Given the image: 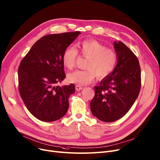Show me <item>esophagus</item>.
I'll use <instances>...</instances> for the list:
<instances>
[{
  "label": "esophagus",
  "instance_id": "1",
  "mask_svg": "<svg viewBox=\"0 0 160 160\" xmlns=\"http://www.w3.org/2000/svg\"><path fill=\"white\" fill-rule=\"evenodd\" d=\"M82 89H83V88H82V86H78V85H77V86H76V90H77V91H80L82 90Z\"/></svg>",
  "mask_w": 160,
  "mask_h": 160
}]
</instances>
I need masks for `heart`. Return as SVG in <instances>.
<instances>
[{
  "label": "heart",
  "mask_w": 160,
  "mask_h": 160,
  "mask_svg": "<svg viewBox=\"0 0 160 160\" xmlns=\"http://www.w3.org/2000/svg\"><path fill=\"white\" fill-rule=\"evenodd\" d=\"M77 49L74 46L66 48L62 55V63L65 68L72 69L75 66L78 52L88 58L86 69L77 70L68 74L69 83L84 86L94 80L96 76L103 79L109 76L114 70L118 57L116 52L94 39H86L77 44Z\"/></svg>",
  "instance_id": "heart-1"
}]
</instances>
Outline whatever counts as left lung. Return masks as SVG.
I'll return each mask as SVG.
<instances>
[{"mask_svg": "<svg viewBox=\"0 0 160 160\" xmlns=\"http://www.w3.org/2000/svg\"><path fill=\"white\" fill-rule=\"evenodd\" d=\"M118 57L116 66L99 86L91 102L92 114L105 122L118 120L131 108L141 88V69L133 52L123 42H114Z\"/></svg>", "mask_w": 160, "mask_h": 160, "instance_id": "obj_1", "label": "left lung"}]
</instances>
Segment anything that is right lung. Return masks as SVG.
<instances>
[{"label":"right lung","instance_id":"1","mask_svg":"<svg viewBox=\"0 0 160 160\" xmlns=\"http://www.w3.org/2000/svg\"><path fill=\"white\" fill-rule=\"evenodd\" d=\"M81 33L48 35L37 40L21 61L18 69V90L27 109L43 122H54L64 116L69 98L75 92L72 83L56 84L65 78L62 55Z\"/></svg>","mask_w":160,"mask_h":160}]
</instances>
